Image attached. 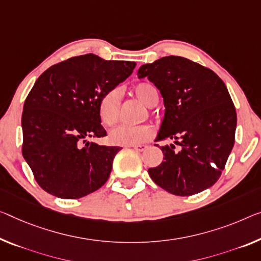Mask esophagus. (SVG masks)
Returning a JSON list of instances; mask_svg holds the SVG:
<instances>
[{
    "instance_id": "1",
    "label": "esophagus",
    "mask_w": 261,
    "mask_h": 261,
    "mask_svg": "<svg viewBox=\"0 0 261 261\" xmlns=\"http://www.w3.org/2000/svg\"><path fill=\"white\" fill-rule=\"evenodd\" d=\"M132 147H133L136 151H143L147 149V146H144V144H136V146H132Z\"/></svg>"
}]
</instances>
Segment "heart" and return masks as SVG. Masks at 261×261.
I'll return each mask as SVG.
<instances>
[{
  "label": "heart",
  "instance_id": "1",
  "mask_svg": "<svg viewBox=\"0 0 261 261\" xmlns=\"http://www.w3.org/2000/svg\"><path fill=\"white\" fill-rule=\"evenodd\" d=\"M134 97L147 107L159 103L160 94L153 84L141 82L133 86ZM99 117L103 125L114 126L120 119V93L117 89L106 92L99 101ZM154 129L148 125L119 126L110 133V141L117 146H136L153 138Z\"/></svg>",
  "mask_w": 261,
  "mask_h": 261
}]
</instances>
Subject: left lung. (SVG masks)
Here are the masks:
<instances>
[{
    "label": "left lung",
    "instance_id": "obj_1",
    "mask_svg": "<svg viewBox=\"0 0 261 261\" xmlns=\"http://www.w3.org/2000/svg\"><path fill=\"white\" fill-rule=\"evenodd\" d=\"M161 92L166 113L156 141L164 160L149 168L151 179L172 195L191 196L218 181L234 144L237 113L225 84L190 59L168 56L139 69ZM159 147V144H155Z\"/></svg>",
    "mask_w": 261,
    "mask_h": 261
}]
</instances>
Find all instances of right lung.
I'll use <instances>...</instances> for the list:
<instances>
[{"label": "right lung", "instance_id": "right-lung-1", "mask_svg": "<svg viewBox=\"0 0 261 261\" xmlns=\"http://www.w3.org/2000/svg\"><path fill=\"white\" fill-rule=\"evenodd\" d=\"M134 67L90 54L55 64L36 80L23 106L22 154L43 190L77 199L106 183L121 148L87 139L107 135L100 123V98Z\"/></svg>", "mask_w": 261, "mask_h": 261}]
</instances>
